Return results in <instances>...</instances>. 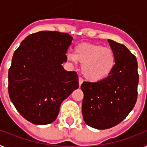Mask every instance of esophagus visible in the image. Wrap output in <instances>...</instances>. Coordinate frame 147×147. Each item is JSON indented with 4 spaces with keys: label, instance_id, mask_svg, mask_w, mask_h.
Returning a JSON list of instances; mask_svg holds the SVG:
<instances>
[{
    "label": "esophagus",
    "instance_id": "1",
    "mask_svg": "<svg viewBox=\"0 0 147 147\" xmlns=\"http://www.w3.org/2000/svg\"><path fill=\"white\" fill-rule=\"evenodd\" d=\"M82 82H83V80L81 77H79V85H80V86Z\"/></svg>",
    "mask_w": 147,
    "mask_h": 147
}]
</instances>
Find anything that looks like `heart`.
I'll return each instance as SVG.
<instances>
[{
    "mask_svg": "<svg viewBox=\"0 0 147 147\" xmlns=\"http://www.w3.org/2000/svg\"><path fill=\"white\" fill-rule=\"evenodd\" d=\"M67 59L71 63L82 65L83 76L90 81L103 80L111 74L116 66V55L112 49L91 43H79L74 53H67Z\"/></svg>",
    "mask_w": 147,
    "mask_h": 147,
    "instance_id": "b5f03b06",
    "label": "heart"
}]
</instances>
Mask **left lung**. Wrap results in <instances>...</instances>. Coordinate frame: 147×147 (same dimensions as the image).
I'll return each instance as SVG.
<instances>
[{
    "label": "left lung",
    "mask_w": 147,
    "mask_h": 147,
    "mask_svg": "<svg viewBox=\"0 0 147 147\" xmlns=\"http://www.w3.org/2000/svg\"><path fill=\"white\" fill-rule=\"evenodd\" d=\"M116 55L111 74L98 82H83L82 113L85 122L97 129L116 126L129 114L138 98V61L123 44L107 40Z\"/></svg>",
    "instance_id": "obj_1"
}]
</instances>
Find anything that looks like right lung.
I'll return each mask as SVG.
<instances>
[{"mask_svg":"<svg viewBox=\"0 0 147 147\" xmlns=\"http://www.w3.org/2000/svg\"><path fill=\"white\" fill-rule=\"evenodd\" d=\"M72 40L66 33L39 31L25 37L13 54L8 74L9 98L33 124L54 122L63 100L79 88L76 73L61 65Z\"/></svg>","mask_w":147,"mask_h":147,"instance_id":"obj_1","label":"right lung"}]
</instances>
